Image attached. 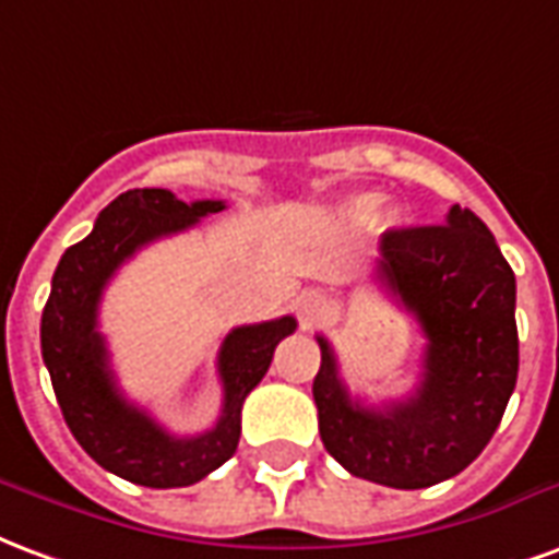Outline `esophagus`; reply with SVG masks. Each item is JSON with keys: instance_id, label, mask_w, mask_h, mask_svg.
<instances>
[{"instance_id": "esophagus-1", "label": "esophagus", "mask_w": 559, "mask_h": 559, "mask_svg": "<svg viewBox=\"0 0 559 559\" xmlns=\"http://www.w3.org/2000/svg\"><path fill=\"white\" fill-rule=\"evenodd\" d=\"M321 309H324V300H321L319 295L300 297V300H297V316H300V324L309 328V324L321 316Z\"/></svg>"}]
</instances>
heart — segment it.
<instances>
[{"label":"heart","instance_id":"obj_1","mask_svg":"<svg viewBox=\"0 0 559 559\" xmlns=\"http://www.w3.org/2000/svg\"><path fill=\"white\" fill-rule=\"evenodd\" d=\"M384 205L386 199L381 193H360L354 195L352 202L345 205V214H348V219L357 223V226H369V223H374V219L381 217Z\"/></svg>","mask_w":559,"mask_h":559}]
</instances>
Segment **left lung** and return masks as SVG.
Listing matches in <instances>:
<instances>
[{
	"label": "left lung",
	"instance_id": "1",
	"mask_svg": "<svg viewBox=\"0 0 559 559\" xmlns=\"http://www.w3.org/2000/svg\"><path fill=\"white\" fill-rule=\"evenodd\" d=\"M378 280L419 321L423 378L414 396L366 408L352 399L336 354L319 336L312 396L321 441L360 479L435 486L486 450L515 390V274L486 223L452 205L441 226L386 231Z\"/></svg>",
	"mask_w": 559,
	"mask_h": 559
}]
</instances>
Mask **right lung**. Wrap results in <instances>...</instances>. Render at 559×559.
I'll return each instance as SVG.
<instances>
[{"instance_id":"right-lung-1","label":"right lung","mask_w":559,"mask_h":559,"mask_svg":"<svg viewBox=\"0 0 559 559\" xmlns=\"http://www.w3.org/2000/svg\"><path fill=\"white\" fill-rule=\"evenodd\" d=\"M226 202H181L169 190L142 187L112 199L88 238L68 247L52 274L40 316V354L71 435L104 471L148 488H181L205 479L238 450L240 408L264 378L274 348L295 333L292 316L235 328L219 345L223 411L214 429L175 438L121 396L109 369L107 342L97 330L104 288L145 243L195 226Z\"/></svg>"}]
</instances>
